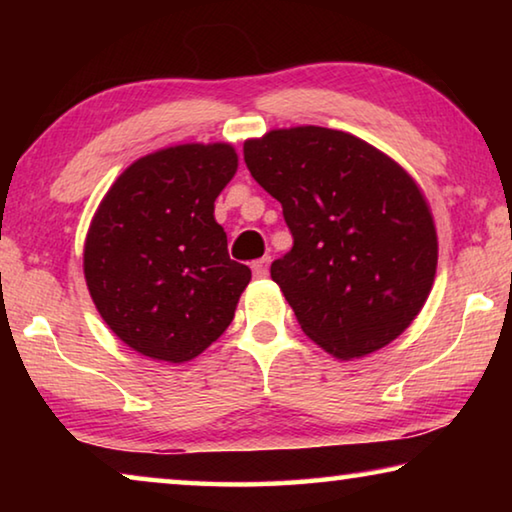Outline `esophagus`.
<instances>
[{"label": "esophagus", "mask_w": 512, "mask_h": 512, "mask_svg": "<svg viewBox=\"0 0 512 512\" xmlns=\"http://www.w3.org/2000/svg\"><path fill=\"white\" fill-rule=\"evenodd\" d=\"M268 264H271V257H268V255L262 257V259H257V262H253V275L262 280V277L268 275Z\"/></svg>", "instance_id": "obj_1"}]
</instances>
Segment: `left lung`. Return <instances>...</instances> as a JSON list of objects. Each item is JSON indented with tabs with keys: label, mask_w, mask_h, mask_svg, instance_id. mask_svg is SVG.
<instances>
[{
	"label": "left lung",
	"mask_w": 512,
	"mask_h": 512,
	"mask_svg": "<svg viewBox=\"0 0 512 512\" xmlns=\"http://www.w3.org/2000/svg\"><path fill=\"white\" fill-rule=\"evenodd\" d=\"M244 160L282 203L293 235L271 277L302 332L343 361L395 341L427 302L438 266L436 225L411 173L323 126L246 140Z\"/></svg>",
	"instance_id": "left-lung-1"
}]
</instances>
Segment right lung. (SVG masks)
Returning a JSON list of instances; mask_svg holds the SVG:
<instances>
[{
  "label": "right lung",
  "instance_id": "add662e5",
  "mask_svg": "<svg viewBox=\"0 0 512 512\" xmlns=\"http://www.w3.org/2000/svg\"><path fill=\"white\" fill-rule=\"evenodd\" d=\"M228 142L135 160L101 198L83 248L94 307L128 348L185 363L235 318L250 268L232 262L214 201L237 173Z\"/></svg>",
  "mask_w": 512,
  "mask_h": 512
}]
</instances>
